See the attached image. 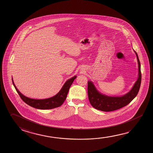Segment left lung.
Listing matches in <instances>:
<instances>
[{"label": "left lung", "instance_id": "8db88e82", "mask_svg": "<svg viewBox=\"0 0 153 153\" xmlns=\"http://www.w3.org/2000/svg\"><path fill=\"white\" fill-rule=\"evenodd\" d=\"M134 53L138 61V79L131 90L124 95L111 97L103 94L97 89L92 81H88V97L91 105L94 108L103 111H111L117 110L128 105L138 94L141 81V65L138 54L135 51Z\"/></svg>", "mask_w": 153, "mask_h": 153}]
</instances>
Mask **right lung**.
<instances>
[{"label": "right lung", "instance_id": "add662e5", "mask_svg": "<svg viewBox=\"0 0 153 153\" xmlns=\"http://www.w3.org/2000/svg\"><path fill=\"white\" fill-rule=\"evenodd\" d=\"M77 77L76 76L71 78L65 82V83L63 85L62 88H61L60 91L52 97H51L45 99H35L31 98H28L18 90L17 88L15 86L12 79V83L15 88V90L17 91L19 95H20L25 102L27 105L33 107V108H37L39 109H51L53 108H57L62 105L63 103L65 101V99L68 94L70 86L73 84V82Z\"/></svg>", "mask_w": 153, "mask_h": 153}]
</instances>
